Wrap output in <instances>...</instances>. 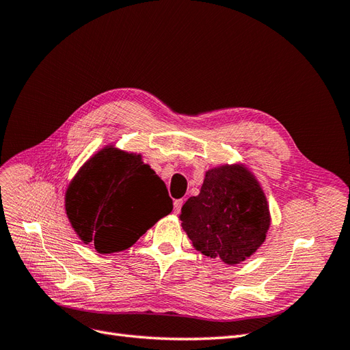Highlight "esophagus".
<instances>
[{"mask_svg": "<svg viewBox=\"0 0 350 350\" xmlns=\"http://www.w3.org/2000/svg\"><path fill=\"white\" fill-rule=\"evenodd\" d=\"M183 204H184V200H183V198L174 201V210H175V213H179V211H181Z\"/></svg>", "mask_w": 350, "mask_h": 350, "instance_id": "esophagus-1", "label": "esophagus"}]
</instances>
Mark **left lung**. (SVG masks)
Instances as JSON below:
<instances>
[{
	"mask_svg": "<svg viewBox=\"0 0 350 350\" xmlns=\"http://www.w3.org/2000/svg\"><path fill=\"white\" fill-rule=\"evenodd\" d=\"M179 219L197 251L228 266L256 254L271 224L266 194L242 163L208 169L200 194L185 201Z\"/></svg>",
	"mask_w": 350,
	"mask_h": 350,
	"instance_id": "obj_1",
	"label": "left lung"
}]
</instances>
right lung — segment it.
<instances>
[{
	"label": "right lung",
	"instance_id": "obj_1",
	"mask_svg": "<svg viewBox=\"0 0 350 350\" xmlns=\"http://www.w3.org/2000/svg\"><path fill=\"white\" fill-rule=\"evenodd\" d=\"M172 208L165 183L142 154L111 144L79 169L66 191L74 232L99 254L130 248Z\"/></svg>",
	"mask_w": 350,
	"mask_h": 350
}]
</instances>
